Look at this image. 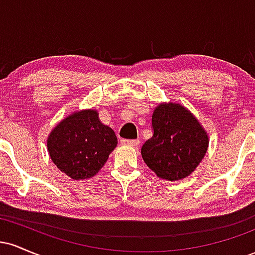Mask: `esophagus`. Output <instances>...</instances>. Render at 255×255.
I'll use <instances>...</instances> for the list:
<instances>
[{
  "label": "esophagus",
  "mask_w": 255,
  "mask_h": 255,
  "mask_svg": "<svg viewBox=\"0 0 255 255\" xmlns=\"http://www.w3.org/2000/svg\"><path fill=\"white\" fill-rule=\"evenodd\" d=\"M121 142L124 145H128V146H137L140 144V141L137 139H131V140H128V139H122Z\"/></svg>",
  "instance_id": "1"
}]
</instances>
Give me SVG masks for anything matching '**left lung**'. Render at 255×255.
Returning <instances> with one entry per match:
<instances>
[{"instance_id": "8db88e82", "label": "left lung", "mask_w": 255, "mask_h": 255, "mask_svg": "<svg viewBox=\"0 0 255 255\" xmlns=\"http://www.w3.org/2000/svg\"><path fill=\"white\" fill-rule=\"evenodd\" d=\"M152 131L141 156L146 165L165 180L191 175L207 151L206 131L181 104L158 105L152 114Z\"/></svg>"}]
</instances>
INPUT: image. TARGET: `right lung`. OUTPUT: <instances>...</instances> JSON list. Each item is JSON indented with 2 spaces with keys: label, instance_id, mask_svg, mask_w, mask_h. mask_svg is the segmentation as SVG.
Masks as SVG:
<instances>
[{
  "label": "right lung",
  "instance_id": "1",
  "mask_svg": "<svg viewBox=\"0 0 255 255\" xmlns=\"http://www.w3.org/2000/svg\"><path fill=\"white\" fill-rule=\"evenodd\" d=\"M118 145L115 131L99 121L96 110H84L62 120L48 137L55 165L73 180L95 176Z\"/></svg>",
  "mask_w": 255,
  "mask_h": 255
}]
</instances>
